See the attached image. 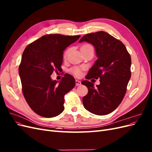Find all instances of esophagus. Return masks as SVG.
I'll use <instances>...</instances> for the list:
<instances>
[{"mask_svg":"<svg viewBox=\"0 0 152 152\" xmlns=\"http://www.w3.org/2000/svg\"><path fill=\"white\" fill-rule=\"evenodd\" d=\"M75 84H76L77 86H80V85H81V82L79 81V80H75Z\"/></svg>","mask_w":152,"mask_h":152,"instance_id":"1","label":"esophagus"}]
</instances>
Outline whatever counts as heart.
<instances>
[{"label": "heart", "mask_w": 152, "mask_h": 152, "mask_svg": "<svg viewBox=\"0 0 152 152\" xmlns=\"http://www.w3.org/2000/svg\"><path fill=\"white\" fill-rule=\"evenodd\" d=\"M93 48L92 47V45L89 44H84L83 45H82V46L80 48V49H87V48ZM69 50H70V49H67L65 53H64V57H66L67 56V54L69 52ZM72 72L75 75L79 77L82 74V70H80V68L79 67H73L72 69Z\"/></svg>", "instance_id": "heart-1"}]
</instances>
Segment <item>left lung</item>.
Instances as JSON below:
<instances>
[{
	"mask_svg": "<svg viewBox=\"0 0 152 152\" xmlns=\"http://www.w3.org/2000/svg\"><path fill=\"white\" fill-rule=\"evenodd\" d=\"M83 41L94 45L98 58L86 79H99L100 84L82 81L88 88L82 102L91 113L104 115L114 111L126 94L131 76V56L121 40L103 31L87 34L79 42Z\"/></svg>",
	"mask_w": 152,
	"mask_h": 152,
	"instance_id": "obj_1",
	"label": "left lung"
}]
</instances>
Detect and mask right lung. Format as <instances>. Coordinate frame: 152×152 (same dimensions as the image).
<instances>
[{
  "mask_svg": "<svg viewBox=\"0 0 152 152\" xmlns=\"http://www.w3.org/2000/svg\"><path fill=\"white\" fill-rule=\"evenodd\" d=\"M80 37L47 34L25 49L19 66L22 92L31 109L39 115L51 118L64 110V96L74 87L75 79L66 73L58 83L50 75L60 70L64 50Z\"/></svg>",
  "mask_w": 152,
  "mask_h": 152,
  "instance_id": "obj_1",
  "label": "right lung"
}]
</instances>
